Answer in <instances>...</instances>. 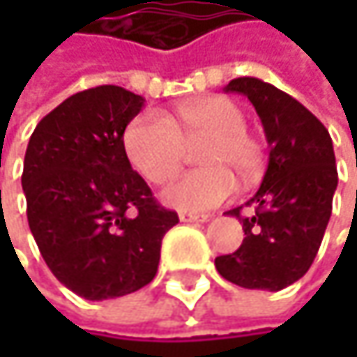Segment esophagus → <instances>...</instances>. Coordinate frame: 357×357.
Segmentation results:
<instances>
[{
    "label": "esophagus",
    "mask_w": 357,
    "mask_h": 357,
    "mask_svg": "<svg viewBox=\"0 0 357 357\" xmlns=\"http://www.w3.org/2000/svg\"><path fill=\"white\" fill-rule=\"evenodd\" d=\"M179 221H183V223H202V221H208V215H198V213L181 211L179 213Z\"/></svg>",
    "instance_id": "1"
}]
</instances>
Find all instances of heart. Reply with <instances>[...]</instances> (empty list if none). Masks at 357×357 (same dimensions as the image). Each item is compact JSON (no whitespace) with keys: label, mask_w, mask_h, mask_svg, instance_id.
Here are the masks:
<instances>
[{"label":"heart","mask_w":357,"mask_h":357,"mask_svg":"<svg viewBox=\"0 0 357 357\" xmlns=\"http://www.w3.org/2000/svg\"><path fill=\"white\" fill-rule=\"evenodd\" d=\"M246 115L223 97L185 103L169 119L146 111L123 130V151L144 179L163 183L176 176L185 142L206 138L198 153L202 169L188 172L163 190V200L179 211L215 208L236 192L231 172L248 178L260 165V144L246 130Z\"/></svg>","instance_id":"1"}]
</instances>
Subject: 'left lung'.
I'll list each match as a JSON object with an SVG mask.
<instances>
[{"label": "left lung", "instance_id": "obj_1", "mask_svg": "<svg viewBox=\"0 0 357 357\" xmlns=\"http://www.w3.org/2000/svg\"><path fill=\"white\" fill-rule=\"evenodd\" d=\"M225 93L246 95L271 146L262 183L246 206L227 211L244 227L242 246L215 258L219 275L246 289L279 291L306 275L321 248L337 190L328 130L300 101L258 78H236Z\"/></svg>", "mask_w": 357, "mask_h": 357}]
</instances>
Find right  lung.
I'll return each mask as SVG.
<instances>
[{
  "label": "right lung",
  "instance_id": "1",
  "mask_svg": "<svg viewBox=\"0 0 357 357\" xmlns=\"http://www.w3.org/2000/svg\"><path fill=\"white\" fill-rule=\"evenodd\" d=\"M142 105L140 95L121 86H95L47 113L29 140V227L57 281L86 300L149 285L163 236L179 221L123 151V130Z\"/></svg>",
  "mask_w": 357,
  "mask_h": 357
}]
</instances>
